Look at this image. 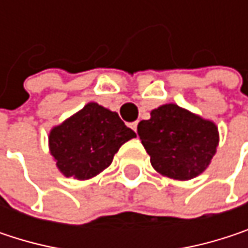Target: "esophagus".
Masks as SVG:
<instances>
[{
    "mask_svg": "<svg viewBox=\"0 0 248 248\" xmlns=\"http://www.w3.org/2000/svg\"><path fill=\"white\" fill-rule=\"evenodd\" d=\"M130 127L136 132V130H138V122H132V124H130Z\"/></svg>",
    "mask_w": 248,
    "mask_h": 248,
    "instance_id": "esophagus-1",
    "label": "esophagus"
}]
</instances>
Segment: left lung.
Wrapping results in <instances>:
<instances>
[{"instance_id": "obj_1", "label": "left lung", "mask_w": 248, "mask_h": 248, "mask_svg": "<svg viewBox=\"0 0 248 248\" xmlns=\"http://www.w3.org/2000/svg\"><path fill=\"white\" fill-rule=\"evenodd\" d=\"M138 135L151 156L152 167L173 179H191L211 162L217 145V126L170 103L140 121Z\"/></svg>"}]
</instances>
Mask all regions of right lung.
<instances>
[{
  "label": "right lung",
  "mask_w": 248,
  "mask_h": 248,
  "mask_svg": "<svg viewBox=\"0 0 248 248\" xmlns=\"http://www.w3.org/2000/svg\"><path fill=\"white\" fill-rule=\"evenodd\" d=\"M136 133L116 112L97 103L86 105L50 132V151L66 176L89 179L112 164L119 148Z\"/></svg>",
  "instance_id": "right-lung-1"
}]
</instances>
